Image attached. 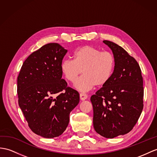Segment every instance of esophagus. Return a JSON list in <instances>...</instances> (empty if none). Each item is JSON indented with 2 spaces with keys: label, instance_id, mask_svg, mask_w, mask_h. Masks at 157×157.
<instances>
[{
  "label": "esophagus",
  "instance_id": "1",
  "mask_svg": "<svg viewBox=\"0 0 157 157\" xmlns=\"http://www.w3.org/2000/svg\"><path fill=\"white\" fill-rule=\"evenodd\" d=\"M87 97H88L87 94H85V93H82L80 94V98H81V101H85V100H86V99L87 98Z\"/></svg>",
  "mask_w": 157,
  "mask_h": 157
}]
</instances>
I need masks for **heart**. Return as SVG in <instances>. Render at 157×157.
I'll use <instances>...</instances> for the list:
<instances>
[{
    "label": "heart",
    "mask_w": 157,
    "mask_h": 157,
    "mask_svg": "<svg viewBox=\"0 0 157 157\" xmlns=\"http://www.w3.org/2000/svg\"><path fill=\"white\" fill-rule=\"evenodd\" d=\"M116 60L112 52L101 51L91 46H83L73 53V60L65 59L61 63V71L67 80L74 82L77 90L86 92L96 85H105L111 78Z\"/></svg>",
    "instance_id": "obj_1"
}]
</instances>
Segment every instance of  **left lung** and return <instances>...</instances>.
<instances>
[{
  "instance_id": "1",
  "label": "left lung",
  "mask_w": 157,
  "mask_h": 157,
  "mask_svg": "<svg viewBox=\"0 0 157 157\" xmlns=\"http://www.w3.org/2000/svg\"><path fill=\"white\" fill-rule=\"evenodd\" d=\"M103 43L112 50L115 68L90 101L95 131L113 139L129 132L138 121L143 109V80L138 63L123 48L109 40Z\"/></svg>"
}]
</instances>
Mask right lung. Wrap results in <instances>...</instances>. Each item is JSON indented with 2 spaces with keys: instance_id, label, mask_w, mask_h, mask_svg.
<instances>
[{
  "instance_id": "add662e5",
  "label": "right lung",
  "mask_w": 157,
  "mask_h": 157,
  "mask_svg": "<svg viewBox=\"0 0 157 157\" xmlns=\"http://www.w3.org/2000/svg\"><path fill=\"white\" fill-rule=\"evenodd\" d=\"M67 50L48 43L25 60L17 78L18 105L31 131L44 138L62 135L79 93L62 79L61 63Z\"/></svg>"
}]
</instances>
